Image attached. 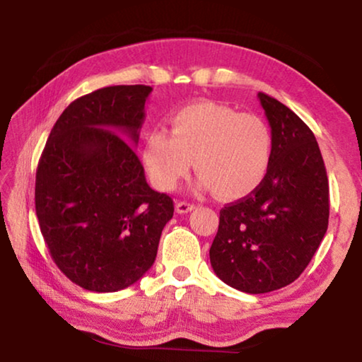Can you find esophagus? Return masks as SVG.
<instances>
[{
    "label": "esophagus",
    "mask_w": 362,
    "mask_h": 362,
    "mask_svg": "<svg viewBox=\"0 0 362 362\" xmlns=\"http://www.w3.org/2000/svg\"><path fill=\"white\" fill-rule=\"evenodd\" d=\"M194 204H191V202L187 201H180L176 202V212L177 214H187V212H191L192 209H194Z\"/></svg>",
    "instance_id": "esophagus-1"
}]
</instances>
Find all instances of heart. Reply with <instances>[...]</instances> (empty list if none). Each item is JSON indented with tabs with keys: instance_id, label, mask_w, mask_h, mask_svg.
Returning <instances> with one entry per match:
<instances>
[{
	"instance_id": "1",
	"label": "heart",
	"mask_w": 362,
	"mask_h": 362,
	"mask_svg": "<svg viewBox=\"0 0 362 362\" xmlns=\"http://www.w3.org/2000/svg\"><path fill=\"white\" fill-rule=\"evenodd\" d=\"M171 132L155 127L143 141V163L153 185L173 191L191 170L197 186L221 199H240L259 187L274 160V133L255 113L202 100L171 113Z\"/></svg>"
}]
</instances>
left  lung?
<instances>
[{
	"instance_id": "8db88e82",
	"label": "left lung",
	"mask_w": 362,
	"mask_h": 362,
	"mask_svg": "<svg viewBox=\"0 0 362 362\" xmlns=\"http://www.w3.org/2000/svg\"><path fill=\"white\" fill-rule=\"evenodd\" d=\"M274 133L264 182L221 209L209 250L216 275L245 293H267L301 275L328 229L329 185L308 125L276 98L259 93Z\"/></svg>"
}]
</instances>
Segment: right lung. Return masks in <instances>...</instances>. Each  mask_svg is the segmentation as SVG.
Here are the masks:
<instances>
[{"label": "right lung", "mask_w": 362, "mask_h": 362, "mask_svg": "<svg viewBox=\"0 0 362 362\" xmlns=\"http://www.w3.org/2000/svg\"><path fill=\"white\" fill-rule=\"evenodd\" d=\"M150 86H112L57 118L36 171V214L49 254L82 288H127L151 269L175 204L148 186L135 146Z\"/></svg>", "instance_id": "obj_1"}]
</instances>
